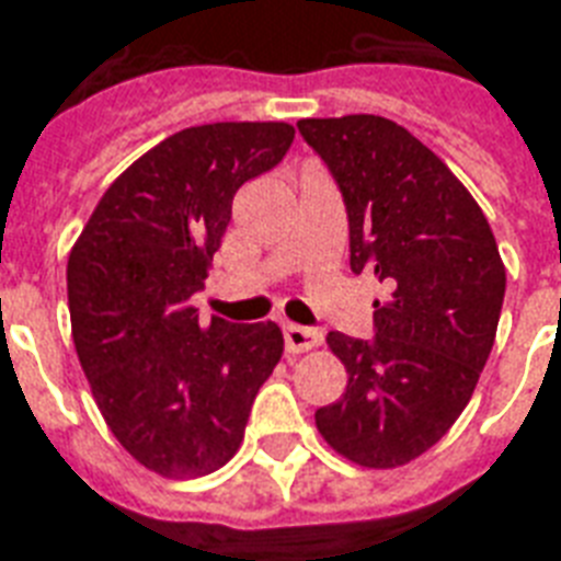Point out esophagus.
Masks as SVG:
<instances>
[{
	"label": "esophagus",
	"mask_w": 561,
	"mask_h": 561,
	"mask_svg": "<svg viewBox=\"0 0 561 561\" xmlns=\"http://www.w3.org/2000/svg\"><path fill=\"white\" fill-rule=\"evenodd\" d=\"M282 332H285V350H288L290 355L311 352V350H317L320 343H323V334L311 332V329H302V325L288 323L285 329H282Z\"/></svg>",
	"instance_id": "34e87169"
}]
</instances>
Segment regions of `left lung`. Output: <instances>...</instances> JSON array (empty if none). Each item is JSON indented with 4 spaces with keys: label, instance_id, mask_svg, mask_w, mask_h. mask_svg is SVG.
<instances>
[{
    "label": "left lung",
    "instance_id": "8db88e82",
    "mask_svg": "<svg viewBox=\"0 0 561 561\" xmlns=\"http://www.w3.org/2000/svg\"><path fill=\"white\" fill-rule=\"evenodd\" d=\"M343 192L352 271H373L375 341L329 332L350 373L317 431L364 469H396L436 445L469 404L495 343L506 267L469 188L383 116L299 118Z\"/></svg>",
    "mask_w": 561,
    "mask_h": 561
}]
</instances>
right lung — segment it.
Segmentation results:
<instances>
[{
  "label": "right lung",
  "mask_w": 561,
  "mask_h": 561,
  "mask_svg": "<svg viewBox=\"0 0 561 561\" xmlns=\"http://www.w3.org/2000/svg\"><path fill=\"white\" fill-rule=\"evenodd\" d=\"M294 142L285 122L186 127L118 174L66 264L72 341L122 448L160 478L220 469L279 364L276 323H201L192 297L247 180Z\"/></svg>",
  "instance_id": "add662e5"
}]
</instances>
